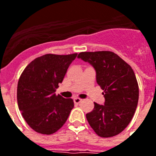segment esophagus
<instances>
[{
    "instance_id": "1",
    "label": "esophagus",
    "mask_w": 156,
    "mask_h": 156,
    "mask_svg": "<svg viewBox=\"0 0 156 156\" xmlns=\"http://www.w3.org/2000/svg\"><path fill=\"white\" fill-rule=\"evenodd\" d=\"M73 101H74L75 104H80L81 102L83 101V100L79 99V98H74V99H73Z\"/></svg>"
}]
</instances>
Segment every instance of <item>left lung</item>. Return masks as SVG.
Here are the masks:
<instances>
[{
	"instance_id": "1",
	"label": "left lung",
	"mask_w": 156,
	"mask_h": 156,
	"mask_svg": "<svg viewBox=\"0 0 156 156\" xmlns=\"http://www.w3.org/2000/svg\"><path fill=\"white\" fill-rule=\"evenodd\" d=\"M78 58L94 68L97 84L104 91V105L95 102L93 110L86 115L89 124L101 137L118 135L129 124L137 106L139 88L133 70L111 51L81 52Z\"/></svg>"
}]
</instances>
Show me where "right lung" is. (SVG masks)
<instances>
[{
    "mask_svg": "<svg viewBox=\"0 0 156 156\" xmlns=\"http://www.w3.org/2000/svg\"><path fill=\"white\" fill-rule=\"evenodd\" d=\"M77 55H44L33 60L20 76L17 87L19 109L37 133H54L67 120L73 108V100L55 92Z\"/></svg>",
    "mask_w": 156,
    "mask_h": 156,
    "instance_id": "right-lung-1",
    "label": "right lung"
}]
</instances>
